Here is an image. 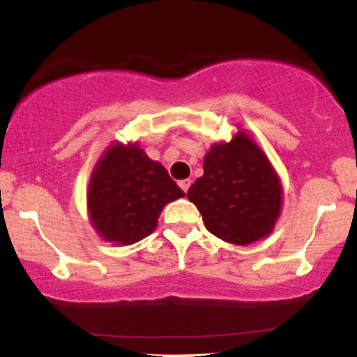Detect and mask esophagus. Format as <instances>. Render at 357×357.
<instances>
[{
	"label": "esophagus",
	"instance_id": "esophagus-1",
	"mask_svg": "<svg viewBox=\"0 0 357 357\" xmlns=\"http://www.w3.org/2000/svg\"><path fill=\"white\" fill-rule=\"evenodd\" d=\"M190 186H191V179H183V181H179V188H181L184 192L190 190Z\"/></svg>",
	"mask_w": 357,
	"mask_h": 357
}]
</instances>
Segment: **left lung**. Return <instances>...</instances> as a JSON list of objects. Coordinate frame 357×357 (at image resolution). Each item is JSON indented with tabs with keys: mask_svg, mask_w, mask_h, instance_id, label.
<instances>
[{
	"mask_svg": "<svg viewBox=\"0 0 357 357\" xmlns=\"http://www.w3.org/2000/svg\"><path fill=\"white\" fill-rule=\"evenodd\" d=\"M204 174L188 190L204 227L218 238L248 245L272 231L282 203V186L268 159L247 134L211 147Z\"/></svg>",
	"mask_w": 357,
	"mask_h": 357,
	"instance_id": "1",
	"label": "left lung"
}]
</instances>
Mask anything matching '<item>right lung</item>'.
I'll return each instance as SVG.
<instances>
[{
	"label": "right lung",
	"instance_id": "obj_1",
	"mask_svg": "<svg viewBox=\"0 0 357 357\" xmlns=\"http://www.w3.org/2000/svg\"><path fill=\"white\" fill-rule=\"evenodd\" d=\"M183 196L165 167L141 147L116 144L90 179V220L107 241L136 243L154 231L162 208Z\"/></svg>",
	"mask_w": 357,
	"mask_h": 357
}]
</instances>
